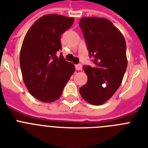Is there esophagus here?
<instances>
[{"label": "esophagus", "instance_id": "1", "mask_svg": "<svg viewBox=\"0 0 148 148\" xmlns=\"http://www.w3.org/2000/svg\"><path fill=\"white\" fill-rule=\"evenodd\" d=\"M75 69H76V70H81L82 69V65L81 64L75 65Z\"/></svg>", "mask_w": 148, "mask_h": 148}]
</instances>
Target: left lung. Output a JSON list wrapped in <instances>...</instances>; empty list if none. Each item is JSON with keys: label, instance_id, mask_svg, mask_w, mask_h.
<instances>
[{"label": "left lung", "instance_id": "obj_1", "mask_svg": "<svg viewBox=\"0 0 148 148\" xmlns=\"http://www.w3.org/2000/svg\"><path fill=\"white\" fill-rule=\"evenodd\" d=\"M79 26L94 66H84L88 76L79 88L87 102L100 106L112 98L121 86L127 69L126 42L121 32L108 19L82 17Z\"/></svg>", "mask_w": 148, "mask_h": 148}]
</instances>
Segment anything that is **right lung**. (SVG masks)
<instances>
[{
	"mask_svg": "<svg viewBox=\"0 0 148 148\" xmlns=\"http://www.w3.org/2000/svg\"><path fill=\"white\" fill-rule=\"evenodd\" d=\"M73 17L59 14L41 16L31 26L23 39L20 65L29 93L43 102L57 100L75 72L73 63L62 54L60 37L73 25Z\"/></svg>",
	"mask_w": 148,
	"mask_h": 148,
	"instance_id": "right-lung-1",
	"label": "right lung"
}]
</instances>
